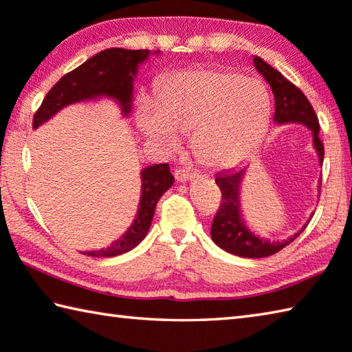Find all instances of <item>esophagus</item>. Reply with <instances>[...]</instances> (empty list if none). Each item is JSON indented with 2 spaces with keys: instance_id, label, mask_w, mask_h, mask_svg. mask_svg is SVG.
<instances>
[{
  "instance_id": "1",
  "label": "esophagus",
  "mask_w": 352,
  "mask_h": 352,
  "mask_svg": "<svg viewBox=\"0 0 352 352\" xmlns=\"http://www.w3.org/2000/svg\"><path fill=\"white\" fill-rule=\"evenodd\" d=\"M174 175H175V178H177V182H180V183H184V182H188V180H192V178H194L192 172H190V170L186 169V168H178V169H175Z\"/></svg>"
}]
</instances>
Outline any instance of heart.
<instances>
[{"label":"heart","instance_id":"1","mask_svg":"<svg viewBox=\"0 0 352 352\" xmlns=\"http://www.w3.org/2000/svg\"><path fill=\"white\" fill-rule=\"evenodd\" d=\"M272 111L263 81L231 69H198L169 76L157 100L144 97L138 124L164 149H175L182 133L208 168H231L263 138Z\"/></svg>","mask_w":352,"mask_h":352}]
</instances>
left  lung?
Segmentation results:
<instances>
[{
	"mask_svg": "<svg viewBox=\"0 0 352 352\" xmlns=\"http://www.w3.org/2000/svg\"><path fill=\"white\" fill-rule=\"evenodd\" d=\"M254 65L255 69L265 76V80L270 82L274 97H276L274 121L278 124L302 123L308 126L312 131V137H314V148L317 151L318 162L323 164L324 148L322 140L318 138L320 124H318V118L309 100L305 97V94L297 86H294L289 80H286L278 70L267 65L260 56H255ZM243 174H245V169L217 174L215 183L221 190V201L212 220L210 237H212L215 245L234 255H239V257H270V255L282 251L283 248L296 240L308 225H305L302 231L283 241H270L251 232V229L245 225L240 214V184Z\"/></svg>",
	"mask_w": 352,
	"mask_h": 352,
	"instance_id": "8db88e82",
	"label": "left lung"
}]
</instances>
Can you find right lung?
I'll use <instances>...</instances> for the list:
<instances>
[{
	"mask_svg": "<svg viewBox=\"0 0 352 352\" xmlns=\"http://www.w3.org/2000/svg\"><path fill=\"white\" fill-rule=\"evenodd\" d=\"M149 50H127V49H106L94 55L69 74L61 76L60 81L50 89L44 97L41 106L34 115V127L43 124L67 104L82 100H92L106 95L120 103L123 113L131 111L133 76L138 65L148 58ZM174 184V177L169 172L168 163L152 164L142 170V198L135 220L131 228L115 240L111 246L98 251H91L86 255L91 257H113L124 254L135 248L149 231L154 219L155 206L166 190Z\"/></svg>",
	"mask_w": 352,
	"mask_h": 352,
	"instance_id": "1",
	"label": "right lung"
}]
</instances>
